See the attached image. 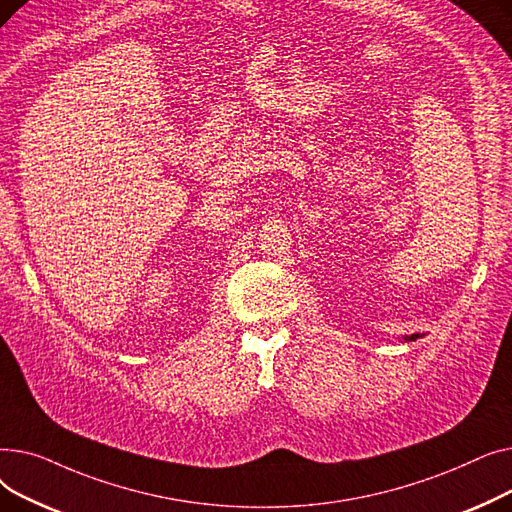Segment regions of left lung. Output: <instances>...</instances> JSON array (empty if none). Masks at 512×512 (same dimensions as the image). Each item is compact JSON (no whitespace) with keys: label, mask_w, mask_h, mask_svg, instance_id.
Here are the masks:
<instances>
[{"label":"left lung","mask_w":512,"mask_h":512,"mask_svg":"<svg viewBox=\"0 0 512 512\" xmlns=\"http://www.w3.org/2000/svg\"><path fill=\"white\" fill-rule=\"evenodd\" d=\"M417 338H421V336H419V334H411V336H407L405 340H417Z\"/></svg>","instance_id":"1"}]
</instances>
